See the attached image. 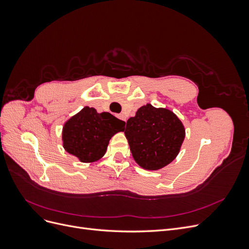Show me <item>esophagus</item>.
Here are the masks:
<instances>
[{"instance_id":"34e87169","label":"esophagus","mask_w":249,"mask_h":249,"mask_svg":"<svg viewBox=\"0 0 249 249\" xmlns=\"http://www.w3.org/2000/svg\"><path fill=\"white\" fill-rule=\"evenodd\" d=\"M118 117H119L120 119H123L124 122H126V118H125V116H124V114H119V115H118Z\"/></svg>"}]
</instances>
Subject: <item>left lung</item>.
Instances as JSON below:
<instances>
[{
  "instance_id": "1",
  "label": "left lung",
  "mask_w": 249,
  "mask_h": 249,
  "mask_svg": "<svg viewBox=\"0 0 249 249\" xmlns=\"http://www.w3.org/2000/svg\"><path fill=\"white\" fill-rule=\"evenodd\" d=\"M124 131L134 160L147 170L161 169L175 160L185 139V127L175 113L150 104L127 119Z\"/></svg>"
}]
</instances>
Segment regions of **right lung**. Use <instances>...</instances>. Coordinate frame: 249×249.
Wrapping results in <instances>:
<instances>
[{
    "label": "right lung",
    "mask_w": 249,
    "mask_h": 249,
    "mask_svg": "<svg viewBox=\"0 0 249 249\" xmlns=\"http://www.w3.org/2000/svg\"><path fill=\"white\" fill-rule=\"evenodd\" d=\"M124 122L108 112L84 107L64 124L63 147L81 162L91 163L105 155L113 135L124 131Z\"/></svg>",
    "instance_id": "right-lung-1"
}]
</instances>
